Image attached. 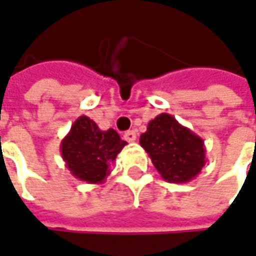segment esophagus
<instances>
[{
  "label": "esophagus",
  "instance_id": "1",
  "mask_svg": "<svg viewBox=\"0 0 256 256\" xmlns=\"http://www.w3.org/2000/svg\"><path fill=\"white\" fill-rule=\"evenodd\" d=\"M123 137H124V140L128 141V142H133V141H136V138H137V134H136L134 130H130V132H126Z\"/></svg>",
  "mask_w": 256,
  "mask_h": 256
}]
</instances>
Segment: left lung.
Instances as JSON below:
<instances>
[{
	"label": "left lung",
	"mask_w": 256,
	"mask_h": 256,
	"mask_svg": "<svg viewBox=\"0 0 256 256\" xmlns=\"http://www.w3.org/2000/svg\"><path fill=\"white\" fill-rule=\"evenodd\" d=\"M140 144L160 176L170 183L192 180L206 162L204 140L170 114H160L148 123Z\"/></svg>",
	"instance_id": "8db88e82"
}]
</instances>
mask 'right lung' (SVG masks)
<instances>
[{
	"label": "right lung",
	"instance_id": "obj_1",
	"mask_svg": "<svg viewBox=\"0 0 256 256\" xmlns=\"http://www.w3.org/2000/svg\"><path fill=\"white\" fill-rule=\"evenodd\" d=\"M128 145L114 130H100L88 116H80L60 142V154L70 174L86 183L99 184L111 174L118 153Z\"/></svg>",
	"mask_w": 256,
	"mask_h": 256
}]
</instances>
